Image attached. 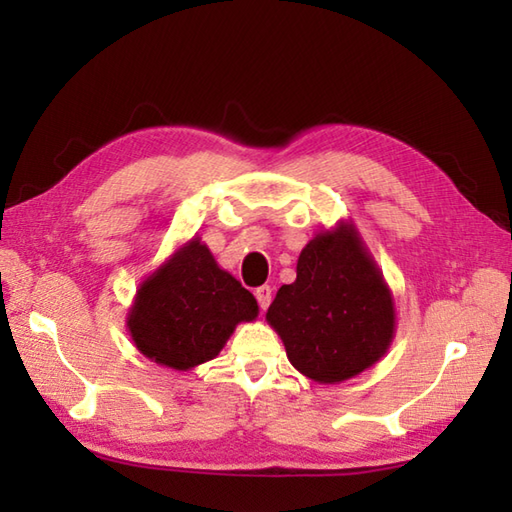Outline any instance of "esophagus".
<instances>
[{
	"label": "esophagus",
	"instance_id": "esophagus-1",
	"mask_svg": "<svg viewBox=\"0 0 512 512\" xmlns=\"http://www.w3.org/2000/svg\"><path fill=\"white\" fill-rule=\"evenodd\" d=\"M255 297L259 301V308L266 310L270 306V299H273V290H270V286H259L255 288Z\"/></svg>",
	"mask_w": 512,
	"mask_h": 512
}]
</instances>
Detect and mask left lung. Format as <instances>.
Returning a JSON list of instances; mask_svg holds the SVG:
<instances>
[{
	"label": "left lung",
	"mask_w": 512,
	"mask_h": 512,
	"mask_svg": "<svg viewBox=\"0 0 512 512\" xmlns=\"http://www.w3.org/2000/svg\"><path fill=\"white\" fill-rule=\"evenodd\" d=\"M266 321L292 367L314 383H343L387 354L396 334L394 295L352 220L303 246L297 279L277 290Z\"/></svg>",
	"instance_id": "left-lung-1"
}]
</instances>
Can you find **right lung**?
Masks as SVG:
<instances>
[{"label":"right lung","mask_w":512,"mask_h":512,"mask_svg":"<svg viewBox=\"0 0 512 512\" xmlns=\"http://www.w3.org/2000/svg\"><path fill=\"white\" fill-rule=\"evenodd\" d=\"M257 314L255 297L195 235L138 286L127 330L149 361L187 372L220 354L237 325Z\"/></svg>","instance_id":"1"}]
</instances>
